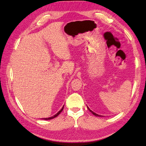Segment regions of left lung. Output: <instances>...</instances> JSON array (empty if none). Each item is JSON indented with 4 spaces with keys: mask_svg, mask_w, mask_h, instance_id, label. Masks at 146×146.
<instances>
[{
    "mask_svg": "<svg viewBox=\"0 0 146 146\" xmlns=\"http://www.w3.org/2000/svg\"><path fill=\"white\" fill-rule=\"evenodd\" d=\"M87 108H88V110H90V111H91V112L93 113V114H94V115H95V116H98V117H102V116H100V115H98V114H97V113H95V112H94V111H92L90 109V108L87 107Z\"/></svg>",
    "mask_w": 146,
    "mask_h": 146,
    "instance_id": "left-lung-1",
    "label": "left lung"
}]
</instances>
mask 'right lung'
<instances>
[{"label": "right lung", "mask_w": 146, "mask_h": 146, "mask_svg": "<svg viewBox=\"0 0 146 146\" xmlns=\"http://www.w3.org/2000/svg\"><path fill=\"white\" fill-rule=\"evenodd\" d=\"M63 108H64V106L62 107V108L61 109L58 111V112L56 113V114H55L54 116H52V117H49V118H44V119H44V120H50V119H53V118H55V117H56L58 115H60V113L62 111H63Z\"/></svg>", "instance_id": "1"}]
</instances>
